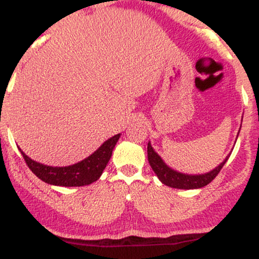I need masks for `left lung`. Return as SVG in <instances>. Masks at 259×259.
Here are the masks:
<instances>
[{
    "instance_id": "left-lung-1",
    "label": "left lung",
    "mask_w": 259,
    "mask_h": 259,
    "mask_svg": "<svg viewBox=\"0 0 259 259\" xmlns=\"http://www.w3.org/2000/svg\"><path fill=\"white\" fill-rule=\"evenodd\" d=\"M147 157L148 163L151 165L152 169H153L155 175L158 176L160 182L164 183L165 186L179 189H195L207 186L214 177L219 175L223 165L228 160L229 155L216 169H213L207 174H202V175H186V174H181L179 171L172 170L164 163L159 155L155 153L153 147H152L149 142L147 146Z\"/></svg>"
}]
</instances>
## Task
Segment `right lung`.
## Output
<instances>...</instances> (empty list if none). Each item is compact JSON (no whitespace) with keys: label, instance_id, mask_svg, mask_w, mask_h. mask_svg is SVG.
<instances>
[{"label":"right lung","instance_id":"right-lung-1","mask_svg":"<svg viewBox=\"0 0 259 259\" xmlns=\"http://www.w3.org/2000/svg\"><path fill=\"white\" fill-rule=\"evenodd\" d=\"M119 138L120 134H117L113 138L108 139L107 141L102 143L98 151H95L88 158L77 164L70 165V166H48V165L32 160L20 148L19 151L23 154L25 163L30 167V170L43 182L53 186L80 187L90 185L99 180L110 160L112 151Z\"/></svg>","mask_w":259,"mask_h":259}]
</instances>
